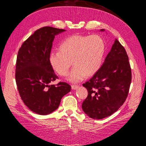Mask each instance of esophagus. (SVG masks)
<instances>
[{
  "label": "esophagus",
  "instance_id": "34e87169",
  "mask_svg": "<svg viewBox=\"0 0 146 146\" xmlns=\"http://www.w3.org/2000/svg\"><path fill=\"white\" fill-rule=\"evenodd\" d=\"M78 87H79V86L78 85H71V88H72L73 90H75Z\"/></svg>",
  "mask_w": 146,
  "mask_h": 146
}]
</instances>
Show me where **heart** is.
Returning <instances> with one entry per match:
<instances>
[{
    "label": "heart",
    "instance_id": "b5f03b06",
    "mask_svg": "<svg viewBox=\"0 0 146 146\" xmlns=\"http://www.w3.org/2000/svg\"><path fill=\"white\" fill-rule=\"evenodd\" d=\"M105 51V41L100 36L72 35L65 39L58 46V52L49 55V62L56 72L61 76L68 75V80L79 82L92 76L100 69Z\"/></svg>",
    "mask_w": 146,
    "mask_h": 146
}]
</instances>
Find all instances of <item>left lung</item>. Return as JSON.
I'll return each instance as SVG.
<instances>
[{
    "instance_id": "8db88e82",
    "label": "left lung",
    "mask_w": 146,
    "mask_h": 146,
    "mask_svg": "<svg viewBox=\"0 0 146 146\" xmlns=\"http://www.w3.org/2000/svg\"><path fill=\"white\" fill-rule=\"evenodd\" d=\"M131 80L128 55L116 39L100 69L83 84L88 91L82 105L83 110L94 119L111 115L125 102Z\"/></svg>"
}]
</instances>
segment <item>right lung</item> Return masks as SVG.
<instances>
[{"mask_svg": "<svg viewBox=\"0 0 146 146\" xmlns=\"http://www.w3.org/2000/svg\"><path fill=\"white\" fill-rule=\"evenodd\" d=\"M64 29L43 27L22 44L15 66V82L22 100L29 109L48 115L58 108L64 95L71 90L66 82L49 85L58 77L49 62L54 36Z\"/></svg>", "mask_w": 146, "mask_h": 146, "instance_id": "obj_1", "label": "right lung"}]
</instances>
